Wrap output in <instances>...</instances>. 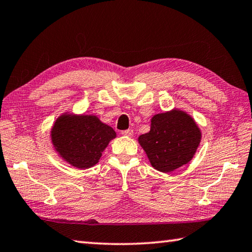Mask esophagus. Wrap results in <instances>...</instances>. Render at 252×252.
Here are the masks:
<instances>
[{
  "mask_svg": "<svg viewBox=\"0 0 252 252\" xmlns=\"http://www.w3.org/2000/svg\"><path fill=\"white\" fill-rule=\"evenodd\" d=\"M121 134L126 135V136H132V135H133V130H131V129L123 130V131H121Z\"/></svg>",
  "mask_w": 252,
  "mask_h": 252,
  "instance_id": "1",
  "label": "esophagus"
}]
</instances>
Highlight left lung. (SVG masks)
Returning <instances> with one entry per match:
<instances>
[{"label": "left lung", "instance_id": "left-lung-1", "mask_svg": "<svg viewBox=\"0 0 252 252\" xmlns=\"http://www.w3.org/2000/svg\"><path fill=\"white\" fill-rule=\"evenodd\" d=\"M151 130L140 135L139 142L155 170L172 172L195 154L200 142V131L185 112L157 114L151 120Z\"/></svg>", "mask_w": 252, "mask_h": 252}]
</instances>
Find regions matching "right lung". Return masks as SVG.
Returning a JSON list of instances; mask_svg holds the SVG:
<instances>
[{"label": "right lung", "mask_w": 252, "mask_h": 252, "mask_svg": "<svg viewBox=\"0 0 252 252\" xmlns=\"http://www.w3.org/2000/svg\"><path fill=\"white\" fill-rule=\"evenodd\" d=\"M116 132L94 116H63L55 122L52 140L61 157L78 168L97 164Z\"/></svg>", "instance_id": "obj_1"}]
</instances>
